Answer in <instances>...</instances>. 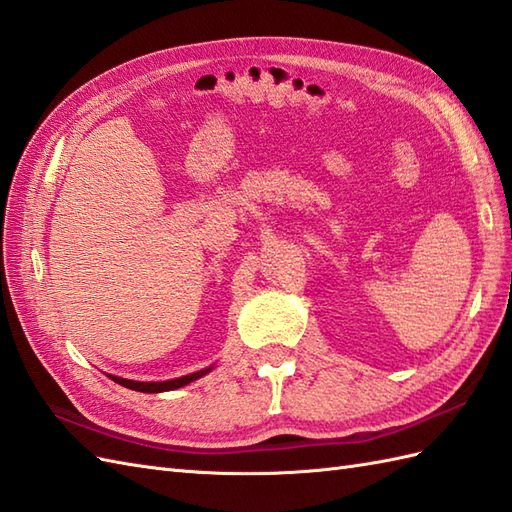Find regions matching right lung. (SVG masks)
<instances>
[{
    "mask_svg": "<svg viewBox=\"0 0 512 512\" xmlns=\"http://www.w3.org/2000/svg\"><path fill=\"white\" fill-rule=\"evenodd\" d=\"M213 369H202V371H195V373H189V376H182V378H176V380H165V382H136V380H126V378H119V376H108L110 380H115L117 384L126 386V389H132V391H141V393H162V391H173V389H180V386L184 384H191L193 380L206 376V373Z\"/></svg>",
    "mask_w": 512,
    "mask_h": 512,
    "instance_id": "obj_1",
    "label": "right lung"
}]
</instances>
